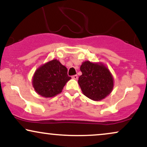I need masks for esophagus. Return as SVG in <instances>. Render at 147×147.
<instances>
[{
    "label": "esophagus",
    "instance_id": "obj_1",
    "mask_svg": "<svg viewBox=\"0 0 147 147\" xmlns=\"http://www.w3.org/2000/svg\"><path fill=\"white\" fill-rule=\"evenodd\" d=\"M73 79H74V80H77L78 79V76L77 75H74V76H73L71 77Z\"/></svg>",
    "mask_w": 147,
    "mask_h": 147
}]
</instances>
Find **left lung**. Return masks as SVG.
<instances>
[{"label": "left lung", "instance_id": "left-lung-1", "mask_svg": "<svg viewBox=\"0 0 147 147\" xmlns=\"http://www.w3.org/2000/svg\"><path fill=\"white\" fill-rule=\"evenodd\" d=\"M80 71L82 75L79 77L78 84L88 98L99 101L111 93L114 79L104 64L85 61L80 66Z\"/></svg>", "mask_w": 147, "mask_h": 147}]
</instances>
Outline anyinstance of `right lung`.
I'll list each match as a JSON object with an SVG mask.
<instances>
[{
	"instance_id": "add662e5",
	"label": "right lung",
	"mask_w": 147,
	"mask_h": 147,
	"mask_svg": "<svg viewBox=\"0 0 147 147\" xmlns=\"http://www.w3.org/2000/svg\"><path fill=\"white\" fill-rule=\"evenodd\" d=\"M71 79L67 69L57 59L45 63L35 71L32 77V86L37 93L43 97H52L62 92Z\"/></svg>"
}]
</instances>
